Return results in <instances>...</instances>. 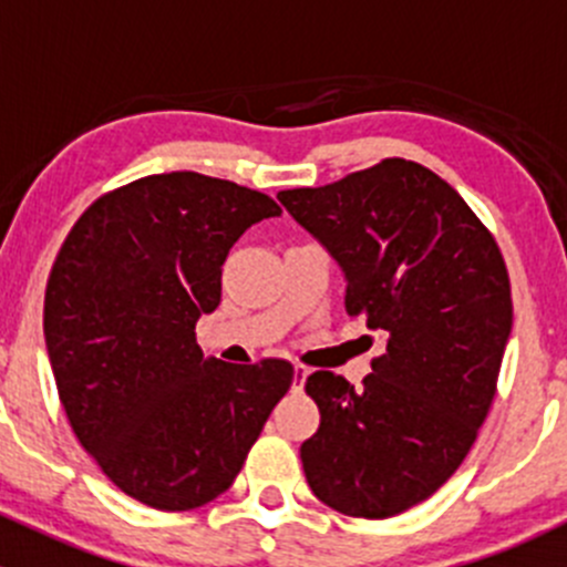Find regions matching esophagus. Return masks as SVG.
<instances>
[{
    "instance_id": "34e87169",
    "label": "esophagus",
    "mask_w": 567,
    "mask_h": 567,
    "mask_svg": "<svg viewBox=\"0 0 567 567\" xmlns=\"http://www.w3.org/2000/svg\"><path fill=\"white\" fill-rule=\"evenodd\" d=\"M307 375H310V370H307L305 364H296V368H293V390L296 392H301V386H305Z\"/></svg>"
}]
</instances>
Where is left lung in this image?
<instances>
[{"instance_id": "left-lung-1", "label": "left lung", "mask_w": 567, "mask_h": 567, "mask_svg": "<svg viewBox=\"0 0 567 567\" xmlns=\"http://www.w3.org/2000/svg\"><path fill=\"white\" fill-rule=\"evenodd\" d=\"M279 203L340 266L348 316L386 340L359 390L307 379V483L346 516H398L453 477L491 409L513 329L502 251L447 181L405 158Z\"/></svg>"}]
</instances>
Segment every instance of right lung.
Masks as SVG:
<instances>
[{"instance_id": "1", "label": "right lung", "mask_w": 567, "mask_h": 567, "mask_svg": "<svg viewBox=\"0 0 567 567\" xmlns=\"http://www.w3.org/2000/svg\"><path fill=\"white\" fill-rule=\"evenodd\" d=\"M279 205L199 173L151 175L90 205L45 285L43 334L68 422L123 494L192 511L233 485L293 384L282 359L203 357L233 244Z\"/></svg>"}]
</instances>
